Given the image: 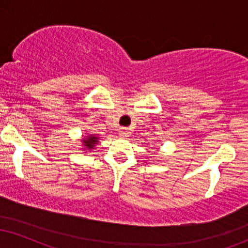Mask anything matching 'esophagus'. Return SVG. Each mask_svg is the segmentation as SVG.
<instances>
[{"instance_id":"obj_1","label":"esophagus","mask_w":248,"mask_h":248,"mask_svg":"<svg viewBox=\"0 0 248 248\" xmlns=\"http://www.w3.org/2000/svg\"><path fill=\"white\" fill-rule=\"evenodd\" d=\"M119 135H120L121 138H128V136H129V130H128L127 128H120Z\"/></svg>"}]
</instances>
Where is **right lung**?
Segmentation results:
<instances>
[{
    "instance_id": "right-lung-1",
    "label": "right lung",
    "mask_w": 248,
    "mask_h": 248,
    "mask_svg": "<svg viewBox=\"0 0 248 248\" xmlns=\"http://www.w3.org/2000/svg\"><path fill=\"white\" fill-rule=\"evenodd\" d=\"M80 142L82 143L81 150H88L90 152V150L94 149L96 144L99 143V138L95 134H87L86 136H82Z\"/></svg>"
}]
</instances>
